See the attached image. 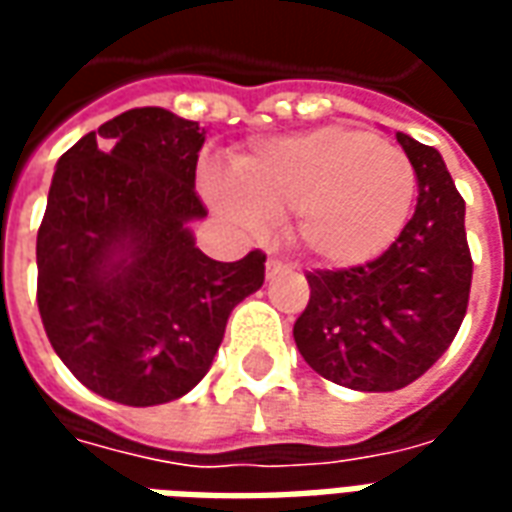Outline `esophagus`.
I'll return each mask as SVG.
<instances>
[{
	"mask_svg": "<svg viewBox=\"0 0 512 512\" xmlns=\"http://www.w3.org/2000/svg\"><path fill=\"white\" fill-rule=\"evenodd\" d=\"M285 268H288V263H282V260H277V257H268V260H266V274H268V279L277 277L279 271H285Z\"/></svg>",
	"mask_w": 512,
	"mask_h": 512,
	"instance_id": "esophagus-1",
	"label": "esophagus"
}]
</instances>
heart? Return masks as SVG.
<instances>
[{"instance_id": "obj_1", "label": "heart", "mask_w": 512, "mask_h": 512, "mask_svg": "<svg viewBox=\"0 0 512 512\" xmlns=\"http://www.w3.org/2000/svg\"><path fill=\"white\" fill-rule=\"evenodd\" d=\"M205 200L241 230L293 213V238L326 266L373 260L403 233L417 172L397 145L323 126L260 142L235 158V178L205 172Z\"/></svg>"}]
</instances>
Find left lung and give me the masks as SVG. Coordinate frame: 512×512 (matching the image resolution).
<instances>
[{"label": "left lung", "instance_id": "8db88e82", "mask_svg": "<svg viewBox=\"0 0 512 512\" xmlns=\"http://www.w3.org/2000/svg\"><path fill=\"white\" fill-rule=\"evenodd\" d=\"M414 164V216L365 266L310 271V301L293 326L304 362L356 392H395L433 367L461 329L472 255L466 202L436 147L397 131Z\"/></svg>", "mask_w": 512, "mask_h": 512}]
</instances>
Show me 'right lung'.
<instances>
[{
    "label": "right lung",
    "instance_id": "add662e5",
    "mask_svg": "<svg viewBox=\"0 0 512 512\" xmlns=\"http://www.w3.org/2000/svg\"><path fill=\"white\" fill-rule=\"evenodd\" d=\"M205 128L128 109L62 153L38 230V310L51 348L95 395L178 400L211 370L227 318L260 290L266 255L219 263L194 172Z\"/></svg>",
    "mask_w": 512,
    "mask_h": 512
}]
</instances>
